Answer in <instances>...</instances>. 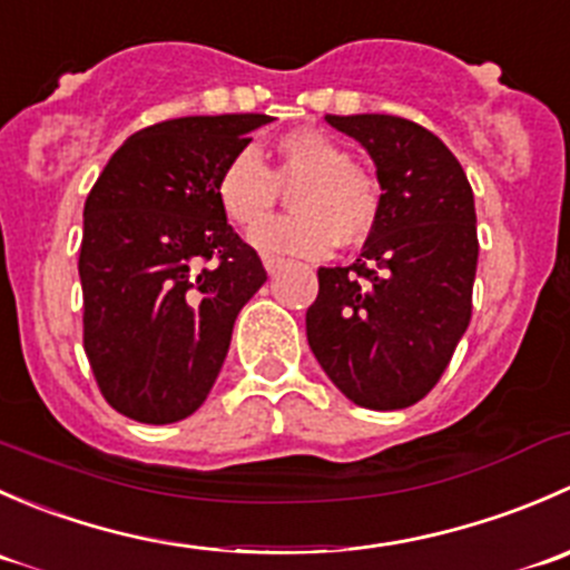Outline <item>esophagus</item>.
Here are the masks:
<instances>
[{"label": "esophagus", "instance_id": "34e87169", "mask_svg": "<svg viewBox=\"0 0 570 570\" xmlns=\"http://www.w3.org/2000/svg\"><path fill=\"white\" fill-rule=\"evenodd\" d=\"M262 262H264V269H267V273H275V269H281L284 267V258L281 256H262Z\"/></svg>", "mask_w": 570, "mask_h": 570}]
</instances>
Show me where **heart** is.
<instances>
[{"mask_svg":"<svg viewBox=\"0 0 570 570\" xmlns=\"http://www.w3.org/2000/svg\"><path fill=\"white\" fill-rule=\"evenodd\" d=\"M295 186L289 218L266 217L279 203V189ZM223 215L252 228L250 243L267 253L325 256L338 245H361L381 217V187L350 154L317 129L286 131L275 140V163L264 165L253 148L234 154L215 178Z\"/></svg>","mask_w":570,"mask_h":570,"instance_id":"1","label":"heart"}]
</instances>
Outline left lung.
<instances>
[{
	"instance_id": "left-lung-1",
	"label": "left lung",
	"mask_w": 570,
	"mask_h": 570,
	"mask_svg": "<svg viewBox=\"0 0 570 570\" xmlns=\"http://www.w3.org/2000/svg\"><path fill=\"white\" fill-rule=\"evenodd\" d=\"M375 159L381 217L350 267H320L306 336L355 405L400 411L433 392L469 327L474 195L455 154L396 115H327Z\"/></svg>"
}]
</instances>
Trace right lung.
Returning a JSON list of instances; mask_svg holds the SVG:
<instances>
[{
    "label": "right lung",
    "mask_w": 570,
    "mask_h": 570,
    "mask_svg": "<svg viewBox=\"0 0 570 570\" xmlns=\"http://www.w3.org/2000/svg\"><path fill=\"white\" fill-rule=\"evenodd\" d=\"M269 115H189L135 131L85 200L82 344L124 416L170 424L204 405L234 320L267 281L215 195Z\"/></svg>",
    "instance_id": "obj_1"
}]
</instances>
